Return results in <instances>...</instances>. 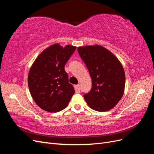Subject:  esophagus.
I'll return each mask as SVG.
<instances>
[{
  "mask_svg": "<svg viewBox=\"0 0 154 154\" xmlns=\"http://www.w3.org/2000/svg\"><path fill=\"white\" fill-rule=\"evenodd\" d=\"M74 88H75V91L76 92H80V85H76L74 86Z\"/></svg>",
  "mask_w": 154,
  "mask_h": 154,
  "instance_id": "obj_1",
  "label": "esophagus"
}]
</instances>
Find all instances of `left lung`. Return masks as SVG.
Masks as SVG:
<instances>
[{
	"label": "left lung",
	"instance_id": "1",
	"mask_svg": "<svg viewBox=\"0 0 154 154\" xmlns=\"http://www.w3.org/2000/svg\"><path fill=\"white\" fill-rule=\"evenodd\" d=\"M78 51L92 79V88L83 95L87 103L99 112L112 109L124 93L125 74L122 63L100 45L79 47Z\"/></svg>",
	"mask_w": 154,
	"mask_h": 154
}]
</instances>
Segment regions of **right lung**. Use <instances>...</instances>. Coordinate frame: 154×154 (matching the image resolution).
<instances>
[{
    "label": "right lung",
    "instance_id": "1",
    "mask_svg": "<svg viewBox=\"0 0 154 154\" xmlns=\"http://www.w3.org/2000/svg\"><path fill=\"white\" fill-rule=\"evenodd\" d=\"M76 47L63 48L56 44L45 49L35 60L28 74V86L31 96L42 109L57 112L67 106L74 93L69 83L65 65Z\"/></svg>",
    "mask_w": 154,
    "mask_h": 154
}]
</instances>
